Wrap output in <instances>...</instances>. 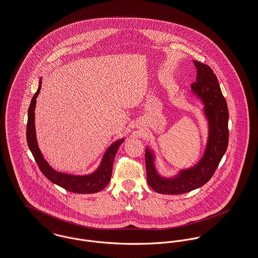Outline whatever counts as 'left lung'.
<instances>
[{"instance_id":"8db88e82","label":"left lung","mask_w":258,"mask_h":258,"mask_svg":"<svg viewBox=\"0 0 258 258\" xmlns=\"http://www.w3.org/2000/svg\"><path fill=\"white\" fill-rule=\"evenodd\" d=\"M197 68V81L191 83V94L203 105L207 120L208 137L203 155L188 168L180 169L174 176H162L156 167L154 149L146 146L145 165L147 182L162 195H181L204 185L214 175L224 156L229 142V112L218 80L209 66L194 60Z\"/></svg>"}]
</instances>
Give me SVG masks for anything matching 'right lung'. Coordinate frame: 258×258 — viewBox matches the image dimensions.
Segmentation results:
<instances>
[{"mask_svg": "<svg viewBox=\"0 0 258 258\" xmlns=\"http://www.w3.org/2000/svg\"><path fill=\"white\" fill-rule=\"evenodd\" d=\"M42 80H39V86L32 97L30 106L28 109L27 127H26V139L28 147L35 159L42 174L53 183L60 187L75 194H96L102 190L110 181L112 177V169L115 156L119 150V147L124 141V138L114 141L105 151L101 159L99 166L90 174L85 175H74L69 173H62L55 170L46 159L44 158L36 138L35 130V107L36 99L38 97L41 89Z\"/></svg>", "mask_w": 258, "mask_h": 258, "instance_id": "add662e5", "label": "right lung"}]
</instances>
